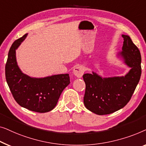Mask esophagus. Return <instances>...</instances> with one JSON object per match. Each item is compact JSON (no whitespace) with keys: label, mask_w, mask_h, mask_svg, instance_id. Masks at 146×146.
I'll return each mask as SVG.
<instances>
[{"label":"esophagus","mask_w":146,"mask_h":146,"mask_svg":"<svg viewBox=\"0 0 146 146\" xmlns=\"http://www.w3.org/2000/svg\"><path fill=\"white\" fill-rule=\"evenodd\" d=\"M85 72V69L82 66H76L73 69V74L77 78H81Z\"/></svg>","instance_id":"34e87169"}]
</instances>
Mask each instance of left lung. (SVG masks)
I'll return each mask as SVG.
<instances>
[{
	"label": "left lung",
	"mask_w": 146,
	"mask_h": 146,
	"mask_svg": "<svg viewBox=\"0 0 146 146\" xmlns=\"http://www.w3.org/2000/svg\"><path fill=\"white\" fill-rule=\"evenodd\" d=\"M124 38L122 52L116 57L122 61L130 71L124 76L103 77L94 71L84 74L86 85L84 104L90 111L98 115L113 113L130 101L141 73V54L139 49L128 35Z\"/></svg>",
	"instance_id": "obj_1"
}]
</instances>
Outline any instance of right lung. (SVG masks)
<instances>
[{
	"mask_svg": "<svg viewBox=\"0 0 146 146\" xmlns=\"http://www.w3.org/2000/svg\"><path fill=\"white\" fill-rule=\"evenodd\" d=\"M26 34L16 40L10 49L5 67L8 85L17 103L32 111L44 113L53 110L61 93L69 84V74H59L45 77H32L18 67L16 50L26 38Z\"/></svg>",
	"mask_w": 146,
	"mask_h": 146,
	"instance_id": "1",
	"label": "right lung"
}]
</instances>
